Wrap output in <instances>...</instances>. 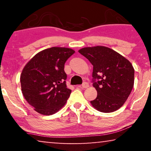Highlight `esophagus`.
<instances>
[{
  "mask_svg": "<svg viewBox=\"0 0 151 151\" xmlns=\"http://www.w3.org/2000/svg\"><path fill=\"white\" fill-rule=\"evenodd\" d=\"M88 84L87 83V82H84L83 84H82L81 86H80V87H82V88H87V87H88Z\"/></svg>",
  "mask_w": 151,
  "mask_h": 151,
  "instance_id": "1",
  "label": "esophagus"
}]
</instances>
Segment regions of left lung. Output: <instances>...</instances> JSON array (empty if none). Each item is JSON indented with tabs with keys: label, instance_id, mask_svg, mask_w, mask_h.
Listing matches in <instances>:
<instances>
[{
	"label": "left lung",
	"instance_id": "obj_1",
	"mask_svg": "<svg viewBox=\"0 0 151 151\" xmlns=\"http://www.w3.org/2000/svg\"><path fill=\"white\" fill-rule=\"evenodd\" d=\"M93 66V86L98 96L92 106L103 113L117 110L127 101L134 85L133 65L127 58L109 47H84L78 51Z\"/></svg>",
	"mask_w": 151,
	"mask_h": 151
}]
</instances>
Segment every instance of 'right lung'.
I'll return each mask as SVG.
<instances>
[{
	"mask_svg": "<svg viewBox=\"0 0 151 151\" xmlns=\"http://www.w3.org/2000/svg\"><path fill=\"white\" fill-rule=\"evenodd\" d=\"M75 51L65 47H51L35 55L20 76L24 98L34 110L50 115L64 106L71 90L67 87L64 67Z\"/></svg>",
	"mask_w": 151,
	"mask_h": 151,
	"instance_id": "right-lung-1",
	"label": "right lung"
}]
</instances>
